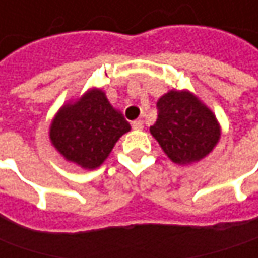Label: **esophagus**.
<instances>
[{"label": "esophagus", "instance_id": "obj_1", "mask_svg": "<svg viewBox=\"0 0 258 258\" xmlns=\"http://www.w3.org/2000/svg\"><path fill=\"white\" fill-rule=\"evenodd\" d=\"M131 127H133V130L140 131V130H143V121H141V119H136V121H133V122H131Z\"/></svg>", "mask_w": 258, "mask_h": 258}]
</instances>
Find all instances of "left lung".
Masks as SVG:
<instances>
[{
    "label": "left lung",
    "mask_w": 258,
    "mask_h": 258,
    "mask_svg": "<svg viewBox=\"0 0 258 258\" xmlns=\"http://www.w3.org/2000/svg\"><path fill=\"white\" fill-rule=\"evenodd\" d=\"M150 131L170 160L179 164L201 160L219 140L215 115L192 94L179 91L159 99Z\"/></svg>",
    "instance_id": "8db88e82"
}]
</instances>
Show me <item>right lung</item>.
Instances as JSON below:
<instances>
[{
    "label": "right lung",
    "mask_w": 258,
    "mask_h": 258,
    "mask_svg": "<svg viewBox=\"0 0 258 258\" xmlns=\"http://www.w3.org/2000/svg\"><path fill=\"white\" fill-rule=\"evenodd\" d=\"M130 124L108 102L102 91H91L73 105H64L53 119L50 139L64 159L95 169L111 153Z\"/></svg>",
    "instance_id": "add662e5"
}]
</instances>
